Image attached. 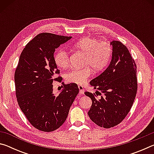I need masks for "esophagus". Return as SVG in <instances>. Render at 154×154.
I'll use <instances>...</instances> for the list:
<instances>
[{
    "label": "esophagus",
    "instance_id": "esophagus-1",
    "mask_svg": "<svg viewBox=\"0 0 154 154\" xmlns=\"http://www.w3.org/2000/svg\"><path fill=\"white\" fill-rule=\"evenodd\" d=\"M78 88H79L80 94H83V93H84V89H83V88L82 85H79V86H78Z\"/></svg>",
    "mask_w": 154,
    "mask_h": 154
}]
</instances>
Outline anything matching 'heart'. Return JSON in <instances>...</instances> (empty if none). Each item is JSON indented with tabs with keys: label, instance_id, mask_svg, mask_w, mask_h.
I'll use <instances>...</instances> for the list:
<instances>
[{
	"label": "heart",
	"instance_id": "1",
	"mask_svg": "<svg viewBox=\"0 0 154 154\" xmlns=\"http://www.w3.org/2000/svg\"><path fill=\"white\" fill-rule=\"evenodd\" d=\"M73 48L85 54L82 69H72L64 75L69 83L82 85L91 75V71L100 72L105 69L110 61L112 47L107 41H100L93 37L81 38L73 45ZM56 65L60 69H66L69 65V56L66 51L58 50L54 56Z\"/></svg>",
	"mask_w": 154,
	"mask_h": 154
}]
</instances>
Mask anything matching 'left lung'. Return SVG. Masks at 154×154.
I'll use <instances>...</instances> for the list:
<instances>
[{
	"label": "left lung",
	"mask_w": 154,
	"mask_h": 154,
	"mask_svg": "<svg viewBox=\"0 0 154 154\" xmlns=\"http://www.w3.org/2000/svg\"><path fill=\"white\" fill-rule=\"evenodd\" d=\"M112 59L109 66L90 82L97 92H85L92 101L88 116L100 127L110 128L124 120L137 92V65L130 51L118 41L111 42ZM103 93L100 98L97 96Z\"/></svg>",
	"instance_id": "obj_1"
}]
</instances>
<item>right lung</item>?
Here are the masks:
<instances>
[{
  "label": "right lung",
  "instance_id": "right-lung-1",
  "mask_svg": "<svg viewBox=\"0 0 154 154\" xmlns=\"http://www.w3.org/2000/svg\"><path fill=\"white\" fill-rule=\"evenodd\" d=\"M71 36L43 32L33 38L20 56L14 80L18 105L35 128L52 132L66 119L70 107L79 93L75 83H69L58 95L53 94V82L60 71L54 60L56 49Z\"/></svg>",
  "mask_w": 154,
  "mask_h": 154
}]
</instances>
